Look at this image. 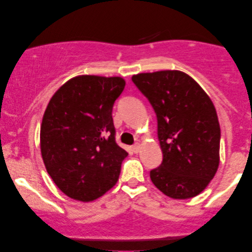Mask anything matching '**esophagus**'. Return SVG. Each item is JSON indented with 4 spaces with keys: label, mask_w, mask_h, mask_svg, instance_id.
Listing matches in <instances>:
<instances>
[{
    "label": "esophagus",
    "mask_w": 252,
    "mask_h": 252,
    "mask_svg": "<svg viewBox=\"0 0 252 252\" xmlns=\"http://www.w3.org/2000/svg\"><path fill=\"white\" fill-rule=\"evenodd\" d=\"M132 149H133V151H134V153H135V154H137V153H139V151H140V149H141V146H140V144H139V143H136V144H134V146H133V148H132Z\"/></svg>",
    "instance_id": "34e87169"
}]
</instances>
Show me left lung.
<instances>
[{"label":"left lung","mask_w":252,"mask_h":252,"mask_svg":"<svg viewBox=\"0 0 252 252\" xmlns=\"http://www.w3.org/2000/svg\"><path fill=\"white\" fill-rule=\"evenodd\" d=\"M132 80L156 112L160 166L153 184L168 197L187 199L208 187L219 166L220 126L215 105L185 72L139 73Z\"/></svg>","instance_id":"obj_1"}]
</instances>
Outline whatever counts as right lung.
<instances>
[{"mask_svg": "<svg viewBox=\"0 0 252 252\" xmlns=\"http://www.w3.org/2000/svg\"><path fill=\"white\" fill-rule=\"evenodd\" d=\"M125 85L120 77L78 75L48 103L41 155L48 174L70 198L92 202L118 181L128 154L116 143L112 108Z\"/></svg>", "mask_w": 252, "mask_h": 252, "instance_id": "right-lung-1", "label": "right lung"}]
</instances>
